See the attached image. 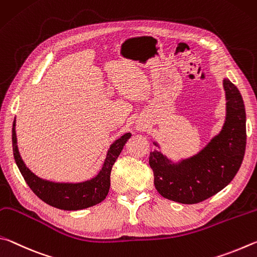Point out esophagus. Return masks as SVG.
Here are the masks:
<instances>
[{
  "label": "esophagus",
  "mask_w": 257,
  "mask_h": 257,
  "mask_svg": "<svg viewBox=\"0 0 257 257\" xmlns=\"http://www.w3.org/2000/svg\"><path fill=\"white\" fill-rule=\"evenodd\" d=\"M143 128H145V127H143L142 125H137V130H139V131H142Z\"/></svg>",
  "instance_id": "1"
}]
</instances>
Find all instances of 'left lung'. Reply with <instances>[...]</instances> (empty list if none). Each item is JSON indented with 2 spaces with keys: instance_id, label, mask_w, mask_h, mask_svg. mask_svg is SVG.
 Wrapping results in <instances>:
<instances>
[{
  "instance_id": "1",
  "label": "left lung",
  "mask_w": 257,
  "mask_h": 257,
  "mask_svg": "<svg viewBox=\"0 0 257 257\" xmlns=\"http://www.w3.org/2000/svg\"><path fill=\"white\" fill-rule=\"evenodd\" d=\"M226 117L221 130L195 155L173 160L160 150L150 154L155 186L160 195L183 204L204 201L223 190L240 168L246 148V111L239 90L222 80ZM161 149L159 143L152 140Z\"/></svg>"
}]
</instances>
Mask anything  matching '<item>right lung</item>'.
Segmentation results:
<instances>
[{
    "mask_svg": "<svg viewBox=\"0 0 257 257\" xmlns=\"http://www.w3.org/2000/svg\"><path fill=\"white\" fill-rule=\"evenodd\" d=\"M131 133H125L109 146L103 160L101 168L96 176L78 183L52 182L48 179L38 177L27 167L22 160L16 133V119L12 127V148L16 164L19 168L22 177L40 200L54 208L76 211L90 208L100 203L106 199L110 187V172L112 165L118 158L125 143L131 138Z\"/></svg>",
    "mask_w": 257,
    "mask_h": 257,
    "instance_id": "obj_1",
    "label": "right lung"
}]
</instances>
